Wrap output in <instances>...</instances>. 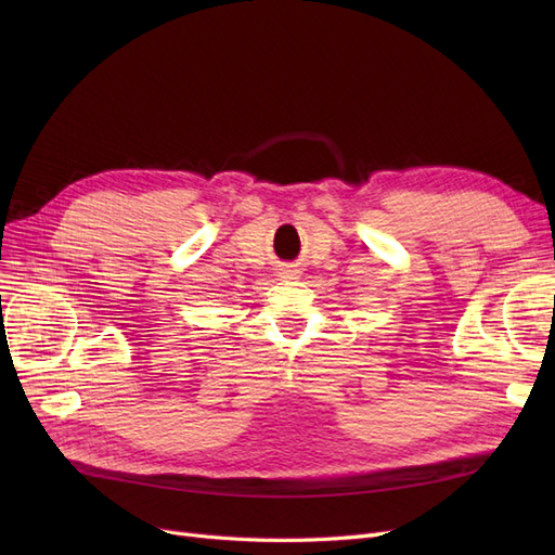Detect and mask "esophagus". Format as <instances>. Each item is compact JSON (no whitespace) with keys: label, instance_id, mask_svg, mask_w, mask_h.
Listing matches in <instances>:
<instances>
[{"label":"esophagus","instance_id":"1","mask_svg":"<svg viewBox=\"0 0 555 555\" xmlns=\"http://www.w3.org/2000/svg\"><path fill=\"white\" fill-rule=\"evenodd\" d=\"M284 275H287V278H294V275H296V271H294L292 266H287V268H284Z\"/></svg>","mask_w":555,"mask_h":555}]
</instances>
